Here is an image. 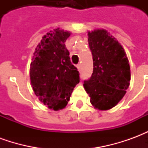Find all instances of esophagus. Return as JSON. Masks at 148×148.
<instances>
[{
    "label": "esophagus",
    "instance_id": "34e87169",
    "mask_svg": "<svg viewBox=\"0 0 148 148\" xmlns=\"http://www.w3.org/2000/svg\"><path fill=\"white\" fill-rule=\"evenodd\" d=\"M77 71H81V68H82V65L81 64H78L77 66Z\"/></svg>",
    "mask_w": 148,
    "mask_h": 148
}]
</instances>
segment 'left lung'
Listing matches in <instances>:
<instances>
[{"label": "left lung", "instance_id": "8db88e82", "mask_svg": "<svg viewBox=\"0 0 148 148\" xmlns=\"http://www.w3.org/2000/svg\"><path fill=\"white\" fill-rule=\"evenodd\" d=\"M88 42L93 71L90 80L84 82V89L94 109L109 110L121 101L130 85L128 58L116 38L106 29L89 31Z\"/></svg>", "mask_w": 148, "mask_h": 148}]
</instances>
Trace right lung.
I'll return each instance as SVG.
<instances>
[{"label": "right lung", "mask_w": 148, "mask_h": 148, "mask_svg": "<svg viewBox=\"0 0 148 148\" xmlns=\"http://www.w3.org/2000/svg\"><path fill=\"white\" fill-rule=\"evenodd\" d=\"M71 32L59 27L42 37L30 66V80L36 96L50 109H64L74 87L80 82L77 68L71 64L65 42Z\"/></svg>", "instance_id": "right-lung-1"}]
</instances>
